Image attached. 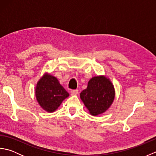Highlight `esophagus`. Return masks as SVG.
<instances>
[{"label":"esophagus","instance_id":"esophagus-1","mask_svg":"<svg viewBox=\"0 0 156 156\" xmlns=\"http://www.w3.org/2000/svg\"><path fill=\"white\" fill-rule=\"evenodd\" d=\"M70 93L72 95H77L78 93V90H72L70 91Z\"/></svg>","mask_w":156,"mask_h":156}]
</instances>
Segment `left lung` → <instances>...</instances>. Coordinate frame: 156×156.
Instances as JSON below:
<instances>
[{
	"mask_svg": "<svg viewBox=\"0 0 156 156\" xmlns=\"http://www.w3.org/2000/svg\"><path fill=\"white\" fill-rule=\"evenodd\" d=\"M115 89L111 81L105 76H95L88 83L87 88L80 93V98L93 116L103 113L114 101Z\"/></svg>",
	"mask_w": 156,
	"mask_h": 156,
	"instance_id": "obj_1",
	"label": "left lung"
}]
</instances>
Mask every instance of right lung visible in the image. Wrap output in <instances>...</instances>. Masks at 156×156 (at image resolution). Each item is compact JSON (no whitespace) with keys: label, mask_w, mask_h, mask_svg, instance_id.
I'll list each match as a JSON object with an SVG mask.
<instances>
[{"label":"right lung","mask_w":156,"mask_h":156,"mask_svg":"<svg viewBox=\"0 0 156 156\" xmlns=\"http://www.w3.org/2000/svg\"><path fill=\"white\" fill-rule=\"evenodd\" d=\"M35 95L41 108L47 112H52L58 108L69 94L57 78L47 74L37 82Z\"/></svg>","instance_id":"obj_1"}]
</instances>
